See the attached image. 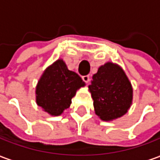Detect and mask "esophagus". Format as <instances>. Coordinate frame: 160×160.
Segmentation results:
<instances>
[{
  "instance_id": "obj_1",
  "label": "esophagus",
  "mask_w": 160,
  "mask_h": 160,
  "mask_svg": "<svg viewBox=\"0 0 160 160\" xmlns=\"http://www.w3.org/2000/svg\"><path fill=\"white\" fill-rule=\"evenodd\" d=\"M82 80H83V81H85L86 83H88L90 79H89V76L88 75H84V76H82Z\"/></svg>"
}]
</instances>
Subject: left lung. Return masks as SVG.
<instances>
[{
  "mask_svg": "<svg viewBox=\"0 0 160 160\" xmlns=\"http://www.w3.org/2000/svg\"><path fill=\"white\" fill-rule=\"evenodd\" d=\"M88 90L94 110L102 121L112 122L124 115L131 108L133 88L120 65L108 62L92 76Z\"/></svg>",
  "mask_w": 160,
  "mask_h": 160,
  "instance_id": "8db88e82",
  "label": "left lung"
}]
</instances>
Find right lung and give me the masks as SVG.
Listing matches in <instances>:
<instances>
[{
  "mask_svg": "<svg viewBox=\"0 0 160 160\" xmlns=\"http://www.w3.org/2000/svg\"><path fill=\"white\" fill-rule=\"evenodd\" d=\"M85 86L80 76L60 58L42 73L36 87V102L48 115L58 116L70 108L76 92Z\"/></svg>",
  "mask_w": 160,
  "mask_h": 160,
  "instance_id": "add662e5",
  "label": "right lung"
}]
</instances>
